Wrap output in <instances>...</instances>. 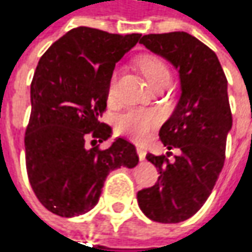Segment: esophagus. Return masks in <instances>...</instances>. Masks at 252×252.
Here are the masks:
<instances>
[{
    "label": "esophagus",
    "mask_w": 252,
    "mask_h": 252,
    "mask_svg": "<svg viewBox=\"0 0 252 252\" xmlns=\"http://www.w3.org/2000/svg\"><path fill=\"white\" fill-rule=\"evenodd\" d=\"M137 155L140 160H145L146 158V149L143 146H137Z\"/></svg>",
    "instance_id": "1"
}]
</instances>
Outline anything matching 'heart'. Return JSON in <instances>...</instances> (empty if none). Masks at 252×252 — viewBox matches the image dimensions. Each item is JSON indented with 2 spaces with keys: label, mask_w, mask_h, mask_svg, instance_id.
<instances>
[{
  "label": "heart",
  "mask_w": 252,
  "mask_h": 252,
  "mask_svg": "<svg viewBox=\"0 0 252 252\" xmlns=\"http://www.w3.org/2000/svg\"><path fill=\"white\" fill-rule=\"evenodd\" d=\"M139 68L142 69L146 79L153 86H156L163 78H170L166 63L156 55L140 57ZM116 79H118V73L113 72L109 79V85H107V97L110 100L115 99V96H116ZM158 122H160V116L155 110L130 109L118 116L116 129L120 134H123L132 140L143 142L150 136V133L158 126Z\"/></svg>",
  "instance_id": "obj_1"
}]
</instances>
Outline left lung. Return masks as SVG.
Returning a JSON list of instances; mask_svg holds the SVG:
<instances>
[{
    "instance_id": "1",
    "label": "left lung",
    "mask_w": 252,
    "mask_h": 252,
    "mask_svg": "<svg viewBox=\"0 0 252 252\" xmlns=\"http://www.w3.org/2000/svg\"><path fill=\"white\" fill-rule=\"evenodd\" d=\"M153 54L179 70L180 99L158 132L167 150L180 155L147 153L158 170V183L137 193V203L150 220L182 222L203 207L220 176L233 116L227 78L217 55L187 32L149 33L140 39Z\"/></svg>"
}]
</instances>
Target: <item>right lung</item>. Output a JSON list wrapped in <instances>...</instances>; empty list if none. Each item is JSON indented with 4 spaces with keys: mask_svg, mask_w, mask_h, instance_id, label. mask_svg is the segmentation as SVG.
I'll use <instances>...</instances> for the list:
<instances>
[{
    "mask_svg": "<svg viewBox=\"0 0 252 252\" xmlns=\"http://www.w3.org/2000/svg\"><path fill=\"white\" fill-rule=\"evenodd\" d=\"M140 33H109L79 27L66 32L41 57L31 83V116L25 161L41 204L61 217L88 213L97 204L107 174L133 169L136 147L118 137L105 150L112 129L100 122L116 62ZM94 137L93 147L86 139Z\"/></svg>",
    "mask_w": 252,
    "mask_h": 252,
    "instance_id": "obj_1",
    "label": "right lung"
}]
</instances>
